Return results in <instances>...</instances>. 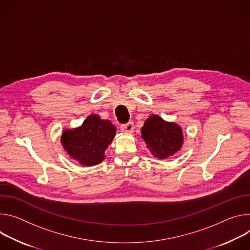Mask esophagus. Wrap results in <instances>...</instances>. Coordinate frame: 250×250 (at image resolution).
Here are the masks:
<instances>
[{
	"mask_svg": "<svg viewBox=\"0 0 250 250\" xmlns=\"http://www.w3.org/2000/svg\"><path fill=\"white\" fill-rule=\"evenodd\" d=\"M120 129L121 131L123 132H126V133H132L133 130H134V124L133 122H128L126 124H123L120 126Z\"/></svg>",
	"mask_w": 250,
	"mask_h": 250,
	"instance_id": "1",
	"label": "esophagus"
}]
</instances>
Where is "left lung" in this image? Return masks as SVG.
I'll use <instances>...</instances> for the list:
<instances>
[{"label": "left lung", "mask_w": 250, "mask_h": 250, "mask_svg": "<svg viewBox=\"0 0 250 250\" xmlns=\"http://www.w3.org/2000/svg\"><path fill=\"white\" fill-rule=\"evenodd\" d=\"M147 148L158 159H167L183 145V132L179 125L164 121L157 115L146 120L141 129Z\"/></svg>", "instance_id": "1"}]
</instances>
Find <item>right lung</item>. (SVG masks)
<instances>
[{
  "mask_svg": "<svg viewBox=\"0 0 250 250\" xmlns=\"http://www.w3.org/2000/svg\"><path fill=\"white\" fill-rule=\"evenodd\" d=\"M115 126L98 115H89L82 125L65 130L62 142L68 155L83 166H94L103 161L104 152L115 136Z\"/></svg>",
  "mask_w": 250,
  "mask_h": 250,
  "instance_id": "obj_1",
  "label": "right lung"
}]
</instances>
